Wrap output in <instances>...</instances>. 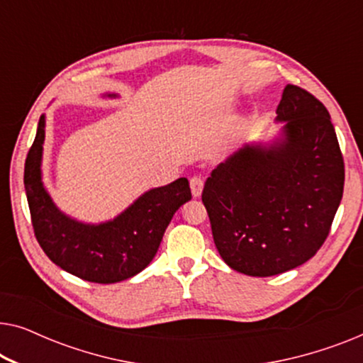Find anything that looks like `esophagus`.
<instances>
[{"label": "esophagus", "mask_w": 363, "mask_h": 363, "mask_svg": "<svg viewBox=\"0 0 363 363\" xmlns=\"http://www.w3.org/2000/svg\"><path fill=\"white\" fill-rule=\"evenodd\" d=\"M203 185H205V180H203L201 177H191L190 178V188H191V195L193 196H200L201 191H203Z\"/></svg>", "instance_id": "esophagus-1"}]
</instances>
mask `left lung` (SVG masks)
<instances>
[{"mask_svg": "<svg viewBox=\"0 0 363 363\" xmlns=\"http://www.w3.org/2000/svg\"><path fill=\"white\" fill-rule=\"evenodd\" d=\"M281 137L246 145L208 177L201 200L231 269L276 276L309 261L329 236L344 193V157L319 99L287 84Z\"/></svg>", "mask_w": 363, "mask_h": 363, "instance_id": "8db88e82", "label": "left lung"}]
</instances>
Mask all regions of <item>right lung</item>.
Segmentation results:
<instances>
[{
  "instance_id": "right-lung-1",
  "label": "right lung",
  "mask_w": 363,
  "mask_h": 363,
  "mask_svg": "<svg viewBox=\"0 0 363 363\" xmlns=\"http://www.w3.org/2000/svg\"><path fill=\"white\" fill-rule=\"evenodd\" d=\"M44 127L46 117L41 116L24 163V188L39 246L54 264L84 281L112 284L138 274L155 257L175 211L191 200L190 183L178 178L148 190L112 221H76L57 210L43 185Z\"/></svg>"
}]
</instances>
